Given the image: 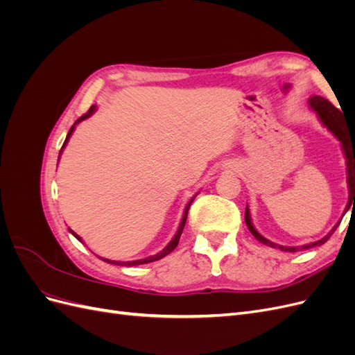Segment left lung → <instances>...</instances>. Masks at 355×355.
<instances>
[{
    "mask_svg": "<svg viewBox=\"0 0 355 355\" xmlns=\"http://www.w3.org/2000/svg\"><path fill=\"white\" fill-rule=\"evenodd\" d=\"M309 106L311 110H314L317 112V115L320 116V120L323 121V124L329 128V130L335 135L340 144H342V148H343V153H345V157H347V171H348V187H349V197L354 196V200H355V142L352 139V133L349 132V127L348 124L345 123V118H343V114L336 108V106H333L327 99L321 98V96H313V98L309 99ZM244 220H245V225L247 228H249V231L253 234V237L261 241L263 244H268L271 247H278V249H282L284 252H297V250H305V249H311V247L314 245H321L324 244L329 239L330 235L336 231L339 222L333 227V230L326 235L324 239H321L313 244H306V245H302V247H284V245H278V244H274L271 243L270 240L263 239L262 235L257 232L253 227V223L250 220V213H249V209L245 207V214H244Z\"/></svg>",
    "mask_w": 355,
    "mask_h": 355,
    "instance_id": "8db88e82",
    "label": "left lung"
}]
</instances>
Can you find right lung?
<instances>
[{
  "label": "right lung",
  "instance_id": "obj_1",
  "mask_svg": "<svg viewBox=\"0 0 355 355\" xmlns=\"http://www.w3.org/2000/svg\"><path fill=\"white\" fill-rule=\"evenodd\" d=\"M94 110H96V106H92V108L85 112L84 115H81L77 121H75V124L77 123H80V121H83V120H85V118H89L93 112H94ZM75 124L69 128V133H68V136H67V139H65V142H63V146L67 145V142H68V139L71 137V135H72V132H73V128H75ZM63 146H62V149H63ZM60 155V154H59ZM196 198V197H194ZM194 198H191V201L188 202V206H187V209H185V213H184V218H182V222H180V225H179V230H178V232H176V235L173 237V240H171L163 250L161 252H158L157 254H154V256H149V257H145V259H139V261H132V262H115V261H110V259H103L102 257V261H105V262H108V263H114V265H124V266H133V265H142V263H149V262H154V261H158V259H161V257H164L166 254H168L170 252H173L175 249H176V245H178V243H179V239H180V235H182V231H184V228H185V223H187V218H188V210H189V206H191V202L194 201ZM71 231V230H69ZM72 232V235L77 240H80L81 243H83V240L80 239V235H77L75 234L73 231H71Z\"/></svg>",
  "mask_w": 355,
  "mask_h": 355
}]
</instances>
